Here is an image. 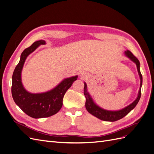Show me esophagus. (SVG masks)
Masks as SVG:
<instances>
[{
	"label": "esophagus",
	"instance_id": "obj_1",
	"mask_svg": "<svg viewBox=\"0 0 154 154\" xmlns=\"http://www.w3.org/2000/svg\"><path fill=\"white\" fill-rule=\"evenodd\" d=\"M80 77L82 78V79H83V80H84V79H87L88 77V75L85 72L83 71L80 73Z\"/></svg>",
	"mask_w": 154,
	"mask_h": 154
}]
</instances>
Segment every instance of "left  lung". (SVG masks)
I'll return each instance as SVG.
<instances>
[{
  "mask_svg": "<svg viewBox=\"0 0 154 154\" xmlns=\"http://www.w3.org/2000/svg\"><path fill=\"white\" fill-rule=\"evenodd\" d=\"M125 54L126 57H127L131 61L136 63L139 78H140V87H139L137 97L131 104H130L129 105L125 107V108L119 110H108L102 109L101 107L99 106L96 103H94V101L92 100L91 94L88 92L87 83L84 82V91H83L84 92H83V93H84V95L86 98L85 108L87 110L90 114L95 116L97 118H98L101 120L105 121V122H113L123 118L136 107V106L138 103L139 100H140L141 94V87L143 84V77L140 71V63H139L138 59L136 57H135L130 51L127 50L125 51Z\"/></svg>",
  "mask_w": 154,
  "mask_h": 154,
  "instance_id": "obj_1",
  "label": "left lung"
}]
</instances>
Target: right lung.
I'll use <instances>...</instances> for the list:
<instances>
[{"label":"right lung","mask_w":154,"mask_h":154,"mask_svg":"<svg viewBox=\"0 0 154 154\" xmlns=\"http://www.w3.org/2000/svg\"><path fill=\"white\" fill-rule=\"evenodd\" d=\"M45 44L43 40L36 41L24 50L12 76L11 93L14 101L24 112L35 119L48 118L57 114L62 108L66 91L78 78L77 75L65 78L51 90L42 93H31L26 89L21 77L26 60L40 45Z\"/></svg>","instance_id":"obj_1"}]
</instances>
